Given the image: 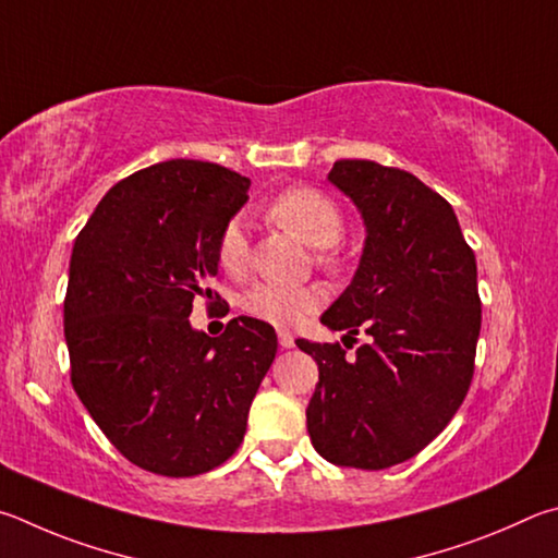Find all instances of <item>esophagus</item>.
<instances>
[{"instance_id":"obj_1","label":"esophagus","mask_w":558,"mask_h":558,"mask_svg":"<svg viewBox=\"0 0 558 558\" xmlns=\"http://www.w3.org/2000/svg\"><path fill=\"white\" fill-rule=\"evenodd\" d=\"M279 345L281 348H294V336L289 330H279Z\"/></svg>"}]
</instances>
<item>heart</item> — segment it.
Here are the masks:
<instances>
[{
    "label": "heart",
    "instance_id": "1",
    "mask_svg": "<svg viewBox=\"0 0 558 558\" xmlns=\"http://www.w3.org/2000/svg\"><path fill=\"white\" fill-rule=\"evenodd\" d=\"M264 215L277 228L291 230L311 247H318V264L328 269H338L343 264L336 244L345 232V215L328 193L314 189V185H291L274 195ZM215 252H218L220 267L232 277L250 267V238L242 218H232L222 225ZM324 301L326 291L320 287H287L259 281L244 291L240 306L264 324L294 326L324 306Z\"/></svg>",
    "mask_w": 558,
    "mask_h": 558
}]
</instances>
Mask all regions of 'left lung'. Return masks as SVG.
I'll use <instances>...</instances> for the list:
<instances>
[{"mask_svg":"<svg viewBox=\"0 0 558 558\" xmlns=\"http://www.w3.org/2000/svg\"><path fill=\"white\" fill-rule=\"evenodd\" d=\"M328 181L363 213L367 238L350 287L320 320L348 345H296L318 363L306 409L311 444L336 465L383 471L426 448L473 383L481 336L477 267L456 213L414 173L340 159Z\"/></svg>","mask_w":558,"mask_h":558,"instance_id":"left-lung-1","label":"left lung"}]
</instances>
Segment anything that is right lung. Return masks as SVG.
I'll list each match as a JSON object with an SVG mask.
<instances>
[{
    "label": "right lung",
    "instance_id": "right-lung-1",
    "mask_svg": "<svg viewBox=\"0 0 558 558\" xmlns=\"http://www.w3.org/2000/svg\"><path fill=\"white\" fill-rule=\"evenodd\" d=\"M247 189L210 161L154 163L114 183L73 244L63 301L73 389L117 451L156 475L228 461L277 355L264 320L238 316L218 338L189 324L195 296L213 299L218 234Z\"/></svg>",
    "mask_w": 558,
    "mask_h": 558
}]
</instances>
